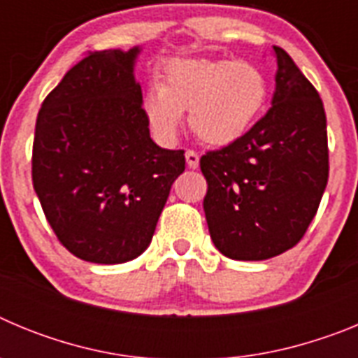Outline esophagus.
I'll return each mask as SVG.
<instances>
[{
  "label": "esophagus",
  "instance_id": "esophagus-1",
  "mask_svg": "<svg viewBox=\"0 0 358 358\" xmlns=\"http://www.w3.org/2000/svg\"><path fill=\"white\" fill-rule=\"evenodd\" d=\"M186 164L189 169H197L199 166V154L195 150H186Z\"/></svg>",
  "mask_w": 358,
  "mask_h": 358
}]
</instances>
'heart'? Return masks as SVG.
Here are the masks:
<instances>
[{
    "label": "heart",
    "instance_id": "b5f03b06",
    "mask_svg": "<svg viewBox=\"0 0 358 358\" xmlns=\"http://www.w3.org/2000/svg\"><path fill=\"white\" fill-rule=\"evenodd\" d=\"M268 82L262 69L236 59L170 61L163 85L145 96V115L161 140L176 138L182 110H189V127L199 140L229 145L248 132L264 110Z\"/></svg>",
    "mask_w": 358,
    "mask_h": 358
}]
</instances>
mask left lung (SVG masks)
I'll return each instance as SVG.
<instances>
[{"label":"left lung","instance_id":"8db88e82","mask_svg":"<svg viewBox=\"0 0 358 358\" xmlns=\"http://www.w3.org/2000/svg\"><path fill=\"white\" fill-rule=\"evenodd\" d=\"M273 106L243 136L201 157L204 213L227 258L268 260L305 236L328 182L327 115L317 90L280 46Z\"/></svg>","mask_w":358,"mask_h":358}]
</instances>
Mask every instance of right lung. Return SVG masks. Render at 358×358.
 I'll list each match as a JSON object with an SVG mask.
<instances>
[{
	"label": "right lung",
	"instance_id": "add662e5",
	"mask_svg": "<svg viewBox=\"0 0 358 358\" xmlns=\"http://www.w3.org/2000/svg\"><path fill=\"white\" fill-rule=\"evenodd\" d=\"M131 52H87L44 98L31 181L44 217L71 255L123 264L150 243L185 150L150 140Z\"/></svg>",
	"mask_w": 358,
	"mask_h": 358
}]
</instances>
